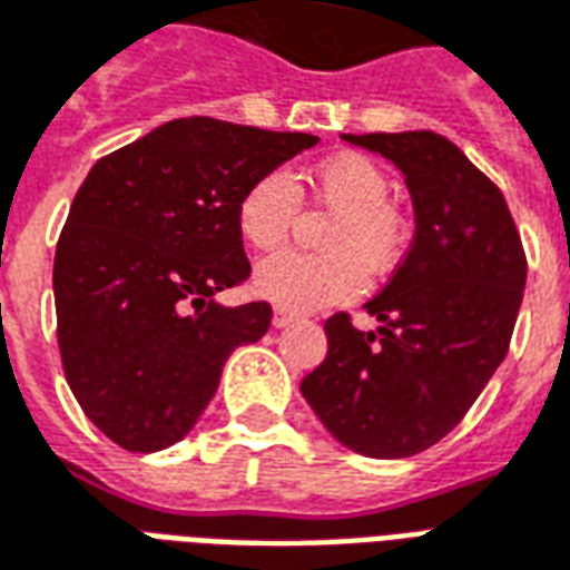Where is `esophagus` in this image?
Wrapping results in <instances>:
<instances>
[{"mask_svg": "<svg viewBox=\"0 0 570 570\" xmlns=\"http://www.w3.org/2000/svg\"><path fill=\"white\" fill-rule=\"evenodd\" d=\"M296 320H298L296 314H289V311H281V307H277V311H274L272 323H274V328H286V326H293Z\"/></svg>", "mask_w": 570, "mask_h": 570, "instance_id": "obj_1", "label": "esophagus"}]
</instances>
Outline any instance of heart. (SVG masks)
Here are the masks:
<instances>
[{"instance_id": "obj_1", "label": "heart", "mask_w": 570, "mask_h": 570, "mask_svg": "<svg viewBox=\"0 0 570 570\" xmlns=\"http://www.w3.org/2000/svg\"><path fill=\"white\" fill-rule=\"evenodd\" d=\"M320 199L338 210L323 238L328 253H277L253 274L256 296L281 311L307 314L360 296L365 272L395 268L404 247L402 217L390 208L392 184L374 159L338 154L314 168ZM302 193L293 175L265 171L238 199V232L253 250H277L293 229Z\"/></svg>"}]
</instances>
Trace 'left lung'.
Returning a JSON list of instances; mask_svg holds the SVG:
<instances>
[{"mask_svg":"<svg viewBox=\"0 0 570 570\" xmlns=\"http://www.w3.org/2000/svg\"><path fill=\"white\" fill-rule=\"evenodd\" d=\"M399 168L414 244L365 311L326 320L328 353L302 395L341 444L371 459L423 453L468 414L508 353L525 253L501 189L444 135H341Z\"/></svg>","mask_w":570,"mask_h":570,"instance_id":"8db88e82","label":"left lung"}]
</instances>
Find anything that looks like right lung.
<instances>
[{"label": "right lung", "mask_w": 570, "mask_h": 570, "mask_svg": "<svg viewBox=\"0 0 570 570\" xmlns=\"http://www.w3.org/2000/svg\"><path fill=\"white\" fill-rule=\"evenodd\" d=\"M314 145L305 132L180 117L90 168L53 259L57 338L75 399L114 444H178L232 350L268 332V302H217L250 274L238 199Z\"/></svg>", "instance_id": "1"}]
</instances>
